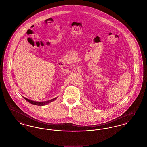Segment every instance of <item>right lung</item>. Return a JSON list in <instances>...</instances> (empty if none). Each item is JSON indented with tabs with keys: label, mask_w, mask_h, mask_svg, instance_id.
<instances>
[{
	"label": "right lung",
	"mask_w": 147,
	"mask_h": 147,
	"mask_svg": "<svg viewBox=\"0 0 147 147\" xmlns=\"http://www.w3.org/2000/svg\"><path fill=\"white\" fill-rule=\"evenodd\" d=\"M23 98L26 99V100H27L28 102L33 104V105H38V106H43V105H45L48 104H49L51 102L57 99V97H56L54 99H52L51 100H48V101H45V102H36V101H33V100H30L26 98H25L24 96H23Z\"/></svg>",
	"instance_id": "obj_1"
}]
</instances>
